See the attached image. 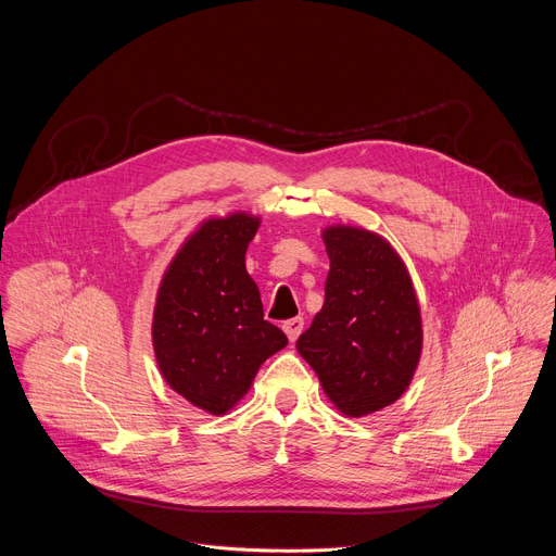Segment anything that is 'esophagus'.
<instances>
[{
	"label": "esophagus",
	"instance_id": "obj_1",
	"mask_svg": "<svg viewBox=\"0 0 556 556\" xmlns=\"http://www.w3.org/2000/svg\"><path fill=\"white\" fill-rule=\"evenodd\" d=\"M283 332L288 334L290 343H294V341L299 339V334L303 332V319H301V316H294V319L286 321V324H283Z\"/></svg>",
	"mask_w": 556,
	"mask_h": 556
}]
</instances>
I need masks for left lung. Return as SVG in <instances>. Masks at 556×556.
I'll list each match as a JSON object with an SVG mask.
<instances>
[{"label": "left lung", "mask_w": 556, "mask_h": 556, "mask_svg": "<svg viewBox=\"0 0 556 556\" xmlns=\"http://www.w3.org/2000/svg\"><path fill=\"white\" fill-rule=\"evenodd\" d=\"M326 301L296 350L332 405L363 418L393 405L412 384L422 354V316L409 270L384 237L334 224Z\"/></svg>", "instance_id": "1"}]
</instances>
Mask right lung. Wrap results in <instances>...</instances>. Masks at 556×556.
Returning a JSON list of instances; mask_svg holds the SVG:
<instances>
[{"label":"right lung","instance_id":"obj_1","mask_svg":"<svg viewBox=\"0 0 556 556\" xmlns=\"http://www.w3.org/2000/svg\"><path fill=\"white\" fill-rule=\"evenodd\" d=\"M260 217L237 211L204 219L157 288L151 343L167 384L193 407L222 416L240 403L262 363L288 345L264 319L247 251Z\"/></svg>","mask_w":556,"mask_h":556}]
</instances>
